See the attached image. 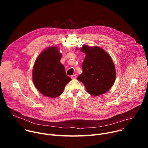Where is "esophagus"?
Masks as SVG:
<instances>
[{
	"mask_svg": "<svg viewBox=\"0 0 148 148\" xmlns=\"http://www.w3.org/2000/svg\"><path fill=\"white\" fill-rule=\"evenodd\" d=\"M76 77H77V74H73V75H72L71 76V78H72V79H75V78H76Z\"/></svg>",
	"mask_w": 148,
	"mask_h": 148,
	"instance_id": "34e87169",
	"label": "esophagus"
}]
</instances>
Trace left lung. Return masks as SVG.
Segmentation results:
<instances>
[{"label":"left lung","mask_w":148,"mask_h":148,"mask_svg":"<svg viewBox=\"0 0 148 148\" xmlns=\"http://www.w3.org/2000/svg\"><path fill=\"white\" fill-rule=\"evenodd\" d=\"M86 54L82 64V73L77 79L82 82L90 94L98 96L107 92L113 86L116 71L111 56L99 47L84 45Z\"/></svg>","instance_id":"8db88e82"}]
</instances>
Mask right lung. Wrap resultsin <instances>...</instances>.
Masks as SVG:
<instances>
[{"instance_id": "right-lung-1", "label": "right lung", "mask_w": 148, "mask_h": 148, "mask_svg": "<svg viewBox=\"0 0 148 148\" xmlns=\"http://www.w3.org/2000/svg\"><path fill=\"white\" fill-rule=\"evenodd\" d=\"M61 54L56 46L42 52L36 59L33 70V80L36 88L43 95L56 98L63 92L71 78L67 76L60 62Z\"/></svg>"}]
</instances>
